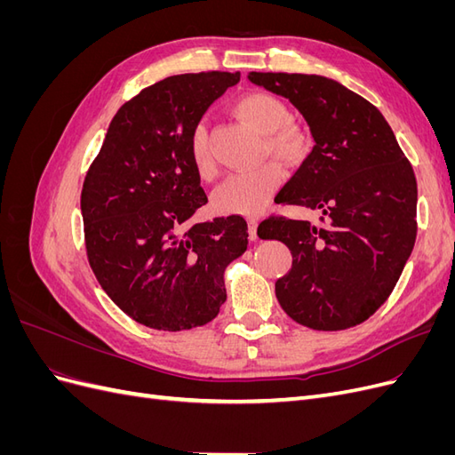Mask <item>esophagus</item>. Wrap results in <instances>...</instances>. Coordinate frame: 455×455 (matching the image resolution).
Returning a JSON list of instances; mask_svg holds the SVG:
<instances>
[{"instance_id": "esophagus-1", "label": "esophagus", "mask_w": 455, "mask_h": 455, "mask_svg": "<svg viewBox=\"0 0 455 455\" xmlns=\"http://www.w3.org/2000/svg\"><path fill=\"white\" fill-rule=\"evenodd\" d=\"M256 229H258L256 220H254V218H251V220H249V237H251L252 241H256V239H258V233H256Z\"/></svg>"}]
</instances>
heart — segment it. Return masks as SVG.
Here are the masks:
<instances>
[{
	"label": "heart",
	"instance_id": "1",
	"mask_svg": "<svg viewBox=\"0 0 455 455\" xmlns=\"http://www.w3.org/2000/svg\"><path fill=\"white\" fill-rule=\"evenodd\" d=\"M233 112L244 125L264 134L261 156H271L286 164H296L307 157L311 148L309 134L291 121V109L277 96L261 91L246 92L233 102ZM189 157L201 180H212L216 163L209 148V134L203 125H197L189 136ZM283 169L273 161L252 171L233 174L212 194V209L220 214L254 216L266 209L283 184Z\"/></svg>",
	"mask_w": 455,
	"mask_h": 455
}]
</instances>
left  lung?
<instances>
[{
    "label": "left lung",
    "mask_w": 455,
    "mask_h": 455,
    "mask_svg": "<svg viewBox=\"0 0 455 455\" xmlns=\"http://www.w3.org/2000/svg\"><path fill=\"white\" fill-rule=\"evenodd\" d=\"M288 99L315 146L277 203L321 211V226L271 216L259 239H277L292 267L275 283L284 313L313 330L364 323L389 298L416 241L418 184L379 109L334 79L251 72Z\"/></svg>",
    "instance_id": "left-lung-1"
}]
</instances>
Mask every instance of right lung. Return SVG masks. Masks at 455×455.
Returning <instances> with one entry per match:
<instances>
[{
  "label": "right lung",
  "instance_id": "add662e5",
  "mask_svg": "<svg viewBox=\"0 0 455 455\" xmlns=\"http://www.w3.org/2000/svg\"><path fill=\"white\" fill-rule=\"evenodd\" d=\"M241 74L172 76L123 104L81 189L92 273L114 304L156 330L211 323L224 269L249 244L241 216L188 226L206 203L189 136Z\"/></svg>",
  "mask_w": 455,
  "mask_h": 455
}]
</instances>
